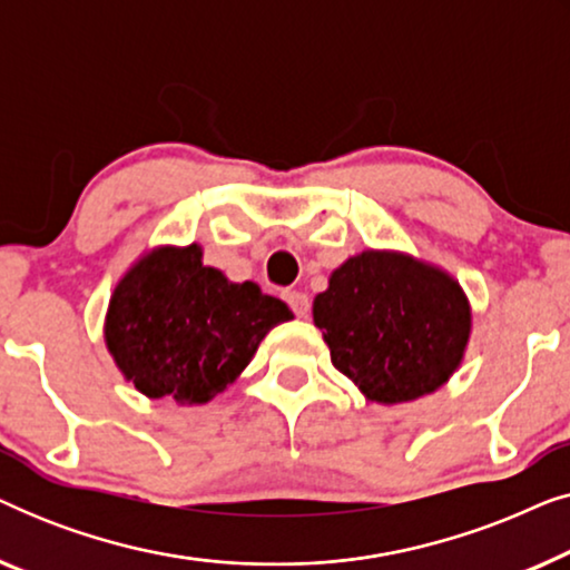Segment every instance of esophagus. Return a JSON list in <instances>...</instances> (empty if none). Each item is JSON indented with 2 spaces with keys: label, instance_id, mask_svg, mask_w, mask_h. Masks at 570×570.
I'll return each instance as SVG.
<instances>
[{
  "label": "esophagus",
  "instance_id": "34e87169",
  "mask_svg": "<svg viewBox=\"0 0 570 570\" xmlns=\"http://www.w3.org/2000/svg\"><path fill=\"white\" fill-rule=\"evenodd\" d=\"M283 298L287 301V306L293 308V314L295 316H308V311H311V301H308V295L306 293H301V291H285L283 293Z\"/></svg>",
  "mask_w": 570,
  "mask_h": 570
}]
</instances>
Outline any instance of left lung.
<instances>
[{
    "instance_id": "8db88e82",
    "label": "left lung",
    "mask_w": 570,
    "mask_h": 570,
    "mask_svg": "<svg viewBox=\"0 0 570 570\" xmlns=\"http://www.w3.org/2000/svg\"><path fill=\"white\" fill-rule=\"evenodd\" d=\"M314 324L332 365L376 404L433 394L462 365L472 306L446 269L402 252L365 248L330 275Z\"/></svg>"
}]
</instances>
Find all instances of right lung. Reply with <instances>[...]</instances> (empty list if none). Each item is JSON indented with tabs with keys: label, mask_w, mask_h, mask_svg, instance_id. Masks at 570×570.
<instances>
[{
	"label": "right lung",
	"mask_w": 570,
	"mask_h": 570,
	"mask_svg": "<svg viewBox=\"0 0 570 570\" xmlns=\"http://www.w3.org/2000/svg\"><path fill=\"white\" fill-rule=\"evenodd\" d=\"M291 308L256 283L202 264V246H155L116 283L104 337L116 368L150 400L199 407L236 381Z\"/></svg>",
	"instance_id": "1"
}]
</instances>
